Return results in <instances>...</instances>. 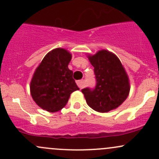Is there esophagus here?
Returning a JSON list of instances; mask_svg holds the SVG:
<instances>
[{
    "label": "esophagus",
    "mask_w": 159,
    "mask_h": 159,
    "mask_svg": "<svg viewBox=\"0 0 159 159\" xmlns=\"http://www.w3.org/2000/svg\"><path fill=\"white\" fill-rule=\"evenodd\" d=\"M77 84L80 88H83L84 86V80H79V81H77Z\"/></svg>",
    "instance_id": "esophagus-1"
}]
</instances>
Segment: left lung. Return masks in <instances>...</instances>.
Returning a JSON list of instances; mask_svg holds the SVG:
<instances>
[{
	"mask_svg": "<svg viewBox=\"0 0 159 159\" xmlns=\"http://www.w3.org/2000/svg\"><path fill=\"white\" fill-rule=\"evenodd\" d=\"M94 67L97 84L94 90H82L87 105L94 111L106 113L115 110L126 99L130 92L129 76L116 54L102 49L95 54H87Z\"/></svg>",
	"mask_w": 159,
	"mask_h": 159,
	"instance_id": "left-lung-1",
	"label": "left lung"
}]
</instances>
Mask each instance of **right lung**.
Masks as SVG:
<instances>
[{
    "label": "right lung",
    "mask_w": 159,
    "mask_h": 159,
    "mask_svg": "<svg viewBox=\"0 0 159 159\" xmlns=\"http://www.w3.org/2000/svg\"><path fill=\"white\" fill-rule=\"evenodd\" d=\"M72 54L57 48L49 52L36 67L30 84L32 98L38 106L54 113L65 107L70 95L79 90L68 68Z\"/></svg>",
    "instance_id": "1"
}]
</instances>
